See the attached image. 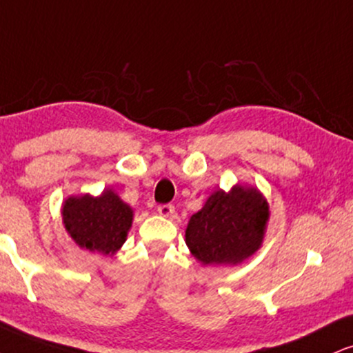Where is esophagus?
Segmentation results:
<instances>
[{"label": "esophagus", "mask_w": 353, "mask_h": 353, "mask_svg": "<svg viewBox=\"0 0 353 353\" xmlns=\"http://www.w3.org/2000/svg\"><path fill=\"white\" fill-rule=\"evenodd\" d=\"M174 205L172 203H161L158 205V214L163 215V217H172L174 215Z\"/></svg>", "instance_id": "obj_1"}]
</instances>
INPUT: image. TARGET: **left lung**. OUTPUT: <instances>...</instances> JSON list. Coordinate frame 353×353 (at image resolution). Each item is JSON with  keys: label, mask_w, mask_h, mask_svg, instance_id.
Wrapping results in <instances>:
<instances>
[{"label": "left lung", "mask_w": 353, "mask_h": 353, "mask_svg": "<svg viewBox=\"0 0 353 353\" xmlns=\"http://www.w3.org/2000/svg\"><path fill=\"white\" fill-rule=\"evenodd\" d=\"M268 219V202L258 189H219L190 217L185 243L202 265H239L261 246Z\"/></svg>", "instance_id": "8db88e82"}]
</instances>
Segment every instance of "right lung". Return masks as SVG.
I'll return each instance as SVG.
<instances>
[{"label":"right lung","mask_w":353,"mask_h":353,"mask_svg":"<svg viewBox=\"0 0 353 353\" xmlns=\"http://www.w3.org/2000/svg\"><path fill=\"white\" fill-rule=\"evenodd\" d=\"M63 227L80 248L112 256L126 241L133 209L112 189L99 197L72 195L62 205Z\"/></svg>","instance_id":"right-lung-1"}]
</instances>
